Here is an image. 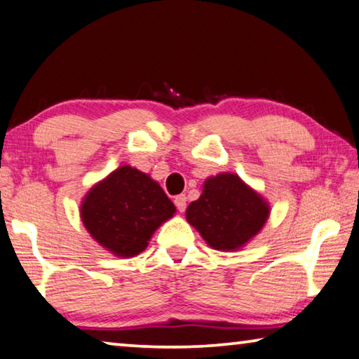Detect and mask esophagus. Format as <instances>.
Masks as SVG:
<instances>
[{
	"mask_svg": "<svg viewBox=\"0 0 359 359\" xmlns=\"http://www.w3.org/2000/svg\"><path fill=\"white\" fill-rule=\"evenodd\" d=\"M186 202H187V197L184 196V194H180V196L175 197V205H176V208L181 211V213L186 210Z\"/></svg>",
	"mask_w": 359,
	"mask_h": 359,
	"instance_id": "obj_1",
	"label": "esophagus"
}]
</instances>
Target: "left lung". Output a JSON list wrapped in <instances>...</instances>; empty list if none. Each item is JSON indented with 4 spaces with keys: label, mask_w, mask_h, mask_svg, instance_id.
Wrapping results in <instances>:
<instances>
[{
    "label": "left lung",
    "mask_w": 359,
    "mask_h": 359,
    "mask_svg": "<svg viewBox=\"0 0 359 359\" xmlns=\"http://www.w3.org/2000/svg\"><path fill=\"white\" fill-rule=\"evenodd\" d=\"M269 215V203L235 173L205 180L202 196L186 210L187 222L219 251L243 248L261 232Z\"/></svg>",
    "instance_id": "obj_1"
}]
</instances>
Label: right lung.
I'll use <instances>...</instances> for the list:
<instances>
[{
  "mask_svg": "<svg viewBox=\"0 0 359 359\" xmlns=\"http://www.w3.org/2000/svg\"><path fill=\"white\" fill-rule=\"evenodd\" d=\"M175 211L173 202L149 175L122 165L86 194L81 219L103 248L132 257L146 250L156 229Z\"/></svg>",
  "mask_w": 359,
  "mask_h": 359,
  "instance_id": "obj_1",
  "label": "right lung"
}]
</instances>
